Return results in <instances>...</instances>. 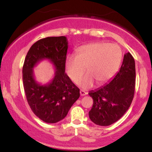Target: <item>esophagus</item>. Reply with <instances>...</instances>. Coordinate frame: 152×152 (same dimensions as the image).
Segmentation results:
<instances>
[{
	"instance_id": "1",
	"label": "esophagus",
	"mask_w": 152,
	"mask_h": 152,
	"mask_svg": "<svg viewBox=\"0 0 152 152\" xmlns=\"http://www.w3.org/2000/svg\"><path fill=\"white\" fill-rule=\"evenodd\" d=\"M80 95H81V96H84V95H86L87 94V93H86V92H85L84 91H82V90H81V91H80Z\"/></svg>"
}]
</instances>
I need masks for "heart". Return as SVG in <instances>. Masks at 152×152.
I'll return each mask as SVG.
<instances>
[{"label":"heart","instance_id":"heart-1","mask_svg":"<svg viewBox=\"0 0 152 152\" xmlns=\"http://www.w3.org/2000/svg\"><path fill=\"white\" fill-rule=\"evenodd\" d=\"M122 53L116 44L96 42L82 45L77 50L76 55H69L66 59V70L72 82L78 83L84 75L86 67L88 73L80 82L83 88L99 84L111 80L121 64Z\"/></svg>","mask_w":152,"mask_h":152}]
</instances>
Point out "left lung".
Segmentation results:
<instances>
[{
  "label": "left lung",
  "mask_w": 152,
  "mask_h": 152,
  "mask_svg": "<svg viewBox=\"0 0 152 152\" xmlns=\"http://www.w3.org/2000/svg\"><path fill=\"white\" fill-rule=\"evenodd\" d=\"M135 85V61L127 53L115 77L108 84L88 93L93 99L88 112L91 121L99 126H109L120 119L132 102Z\"/></svg>",
  "instance_id": "8db88e82"
}]
</instances>
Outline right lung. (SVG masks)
I'll use <instances>...</instances> for the list:
<instances>
[{
  "instance_id": "add662e5",
  "label": "right lung",
  "mask_w": 152,
  "mask_h": 152,
  "mask_svg": "<svg viewBox=\"0 0 152 152\" xmlns=\"http://www.w3.org/2000/svg\"><path fill=\"white\" fill-rule=\"evenodd\" d=\"M68 47L66 37L40 39L29 50L23 66V82L28 104L35 115L46 123H56L67 115L80 97V89L65 73ZM48 60L55 67V75L46 85L35 80L34 68L43 60Z\"/></svg>"
}]
</instances>
